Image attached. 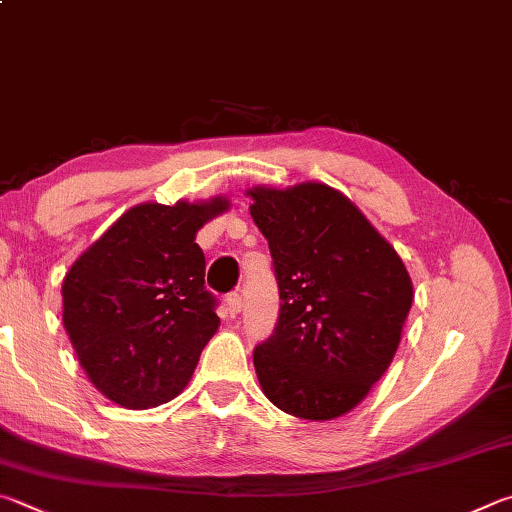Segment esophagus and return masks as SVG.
Instances as JSON below:
<instances>
[{
	"mask_svg": "<svg viewBox=\"0 0 512 512\" xmlns=\"http://www.w3.org/2000/svg\"><path fill=\"white\" fill-rule=\"evenodd\" d=\"M226 306H228L230 315H237L241 311V306H244V302H241V295L239 293H230L226 297Z\"/></svg>",
	"mask_w": 512,
	"mask_h": 512,
	"instance_id": "esophagus-1",
	"label": "esophagus"
}]
</instances>
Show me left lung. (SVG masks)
I'll use <instances>...</instances> for the list:
<instances>
[{
  "instance_id": "obj_1",
  "label": "left lung",
  "mask_w": 512,
  "mask_h": 512,
  "mask_svg": "<svg viewBox=\"0 0 512 512\" xmlns=\"http://www.w3.org/2000/svg\"><path fill=\"white\" fill-rule=\"evenodd\" d=\"M268 239L280 318L255 347L268 401L306 421L351 412L392 365L412 309L410 273L345 194L324 183L248 190Z\"/></svg>"
}]
</instances>
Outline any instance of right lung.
Returning <instances> with one entry per match:
<instances>
[{"mask_svg":"<svg viewBox=\"0 0 512 512\" xmlns=\"http://www.w3.org/2000/svg\"><path fill=\"white\" fill-rule=\"evenodd\" d=\"M230 208L141 203L96 239L62 280V322L102 396L150 410L179 396L219 329L197 232Z\"/></svg>","mask_w":512,"mask_h":512,"instance_id":"obj_1","label":"right lung"}]
</instances>
